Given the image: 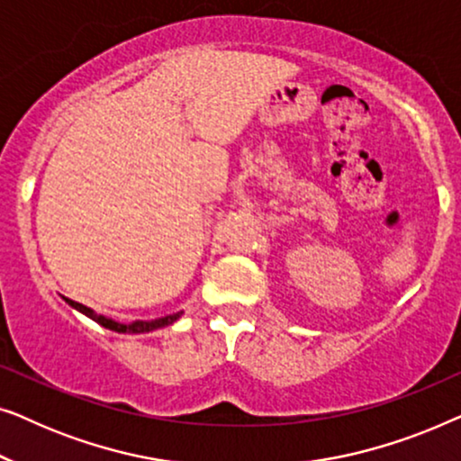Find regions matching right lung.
Listing matches in <instances>:
<instances>
[{
    "mask_svg": "<svg viewBox=\"0 0 461 461\" xmlns=\"http://www.w3.org/2000/svg\"><path fill=\"white\" fill-rule=\"evenodd\" d=\"M67 300L68 306H73L75 311H79L81 314H86V317H90L92 321H96L106 330L111 331H117V333H147V331H155V330H161V327L166 325H172L174 321L180 319L182 312H176V314H167V317H161V319H155V321H134V323H119L115 319H109L104 317V314H98L94 312L92 308H87L84 304H79V302H73V300Z\"/></svg>",
    "mask_w": 461,
    "mask_h": 461,
    "instance_id": "add662e5",
    "label": "right lung"
}]
</instances>
